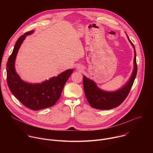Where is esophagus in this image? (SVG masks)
I'll return each instance as SVG.
<instances>
[{"label":"esophagus","mask_w":153,"mask_h":153,"mask_svg":"<svg viewBox=\"0 0 153 153\" xmlns=\"http://www.w3.org/2000/svg\"><path fill=\"white\" fill-rule=\"evenodd\" d=\"M77 69H78V70H80V71H81V70H82V69H83V68H82V67H79H79H77Z\"/></svg>","instance_id":"esophagus-1"}]
</instances>
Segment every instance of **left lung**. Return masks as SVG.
<instances>
[{
  "mask_svg": "<svg viewBox=\"0 0 153 153\" xmlns=\"http://www.w3.org/2000/svg\"><path fill=\"white\" fill-rule=\"evenodd\" d=\"M127 38L134 48V68L129 80L120 88L114 91L102 90L97 86L94 81L83 77V89L85 97L91 107L98 110H111L120 105L127 97L136 79L137 67L136 63V53L133 43L131 42L128 35Z\"/></svg>",
  "mask_w": 153,
  "mask_h": 153,
  "instance_id": "8db88e82",
  "label": "left lung"
}]
</instances>
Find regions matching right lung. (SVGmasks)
<instances>
[{
	"mask_svg": "<svg viewBox=\"0 0 153 153\" xmlns=\"http://www.w3.org/2000/svg\"><path fill=\"white\" fill-rule=\"evenodd\" d=\"M33 33V30L27 32L17 40L7 63V76L8 87L16 98L26 107L37 111L51 107L56 103L73 69H68L42 83H31L22 79L16 71L15 60L22 43L27 36Z\"/></svg>",
	"mask_w": 153,
	"mask_h": 153,
	"instance_id": "obj_1",
	"label": "right lung"
}]
</instances>
